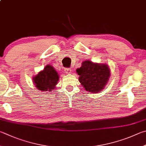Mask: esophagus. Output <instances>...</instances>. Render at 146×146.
Returning a JSON list of instances; mask_svg holds the SVG:
<instances>
[{
	"instance_id": "obj_1",
	"label": "esophagus",
	"mask_w": 146,
	"mask_h": 146,
	"mask_svg": "<svg viewBox=\"0 0 146 146\" xmlns=\"http://www.w3.org/2000/svg\"><path fill=\"white\" fill-rule=\"evenodd\" d=\"M64 72L67 74H70L71 73V68H65Z\"/></svg>"
}]
</instances>
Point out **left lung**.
Listing matches in <instances>:
<instances>
[{
    "mask_svg": "<svg viewBox=\"0 0 146 146\" xmlns=\"http://www.w3.org/2000/svg\"><path fill=\"white\" fill-rule=\"evenodd\" d=\"M76 71L82 86L87 91L92 93H97L103 89L110 76L107 64L94 63L91 60H85Z\"/></svg>",
    "mask_w": 146,
    "mask_h": 146,
    "instance_id": "left-lung-1",
    "label": "left lung"
}]
</instances>
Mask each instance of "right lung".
I'll return each mask as SVG.
<instances>
[{
  "label": "right lung",
  "mask_w": 146,
  "mask_h": 146,
  "mask_svg": "<svg viewBox=\"0 0 146 146\" xmlns=\"http://www.w3.org/2000/svg\"><path fill=\"white\" fill-rule=\"evenodd\" d=\"M33 80L39 91L51 92L55 89V86L59 80V75L52 66L48 64L43 71L34 76Z\"/></svg>",
  "instance_id": "obj_1"
}]
</instances>
